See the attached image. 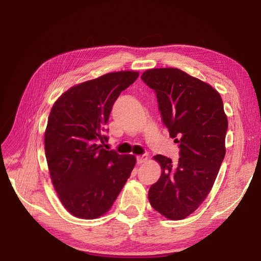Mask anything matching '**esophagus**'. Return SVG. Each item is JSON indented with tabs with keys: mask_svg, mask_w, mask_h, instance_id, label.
Wrapping results in <instances>:
<instances>
[{
	"mask_svg": "<svg viewBox=\"0 0 261 261\" xmlns=\"http://www.w3.org/2000/svg\"><path fill=\"white\" fill-rule=\"evenodd\" d=\"M148 160V155L147 154H140L137 155V163L141 164V163H145Z\"/></svg>",
	"mask_w": 261,
	"mask_h": 261,
	"instance_id": "esophagus-1",
	"label": "esophagus"
}]
</instances>
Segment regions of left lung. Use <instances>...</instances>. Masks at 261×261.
Returning <instances> with one entry per match:
<instances>
[{
	"instance_id": "obj_1",
	"label": "left lung",
	"mask_w": 261,
	"mask_h": 261,
	"mask_svg": "<svg viewBox=\"0 0 261 261\" xmlns=\"http://www.w3.org/2000/svg\"><path fill=\"white\" fill-rule=\"evenodd\" d=\"M141 80L155 91L162 121L179 148L176 162L153 156L162 172L149 189V202L167 219H185L206 199L224 159L223 101L209 84L178 68L147 69Z\"/></svg>"
}]
</instances>
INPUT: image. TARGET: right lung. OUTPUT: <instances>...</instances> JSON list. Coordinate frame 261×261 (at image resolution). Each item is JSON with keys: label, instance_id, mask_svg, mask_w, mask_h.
<instances>
[{"label": "right lung", "instance_id": "right-lung-1", "mask_svg": "<svg viewBox=\"0 0 261 261\" xmlns=\"http://www.w3.org/2000/svg\"><path fill=\"white\" fill-rule=\"evenodd\" d=\"M133 70L109 73L73 86L54 102L44 133L54 189L76 218L97 219L111 209L136 164L133 154L102 148L113 103L138 78Z\"/></svg>", "mask_w": 261, "mask_h": 261}]
</instances>
